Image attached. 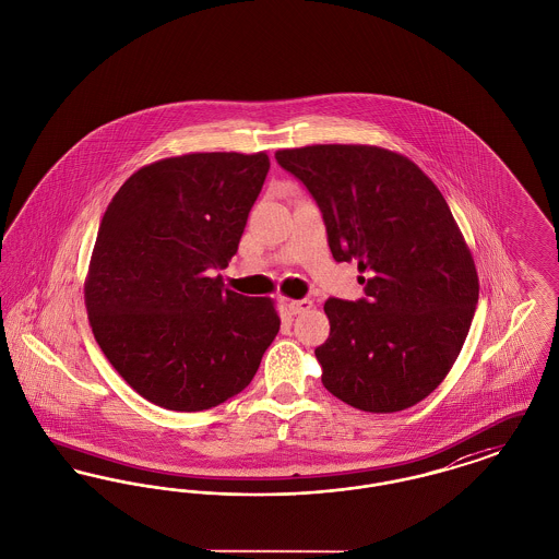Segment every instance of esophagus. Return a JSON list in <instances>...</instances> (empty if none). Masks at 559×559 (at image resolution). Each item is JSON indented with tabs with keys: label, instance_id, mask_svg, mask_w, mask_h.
Returning <instances> with one entry per match:
<instances>
[{
	"label": "esophagus",
	"instance_id": "1",
	"mask_svg": "<svg viewBox=\"0 0 559 559\" xmlns=\"http://www.w3.org/2000/svg\"><path fill=\"white\" fill-rule=\"evenodd\" d=\"M287 306H289L292 314H304L312 308V299H292Z\"/></svg>",
	"mask_w": 559,
	"mask_h": 559
}]
</instances>
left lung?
Returning a JSON list of instances; mask_svg holds the SVG:
<instances>
[{"instance_id": "8db88e82", "label": "left lung", "mask_w": 559, "mask_h": 559, "mask_svg": "<svg viewBox=\"0 0 559 559\" xmlns=\"http://www.w3.org/2000/svg\"><path fill=\"white\" fill-rule=\"evenodd\" d=\"M319 205L335 262L365 297L326 299L322 385L367 413H399L449 374L478 304V272L442 192L404 155L367 144L276 151Z\"/></svg>"}]
</instances>
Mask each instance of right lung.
Returning a JSON list of instances; mask_svg holds the SVG:
<instances>
[{"label":"right lung","mask_w":559,"mask_h":559,"mask_svg":"<svg viewBox=\"0 0 559 559\" xmlns=\"http://www.w3.org/2000/svg\"><path fill=\"white\" fill-rule=\"evenodd\" d=\"M266 153H192L144 165L103 215L85 278L94 337L142 399L194 413L242 392L281 319L224 289L264 187Z\"/></svg>","instance_id":"1"}]
</instances>
